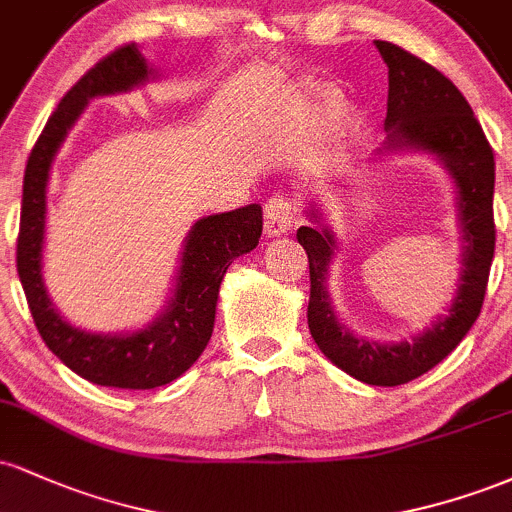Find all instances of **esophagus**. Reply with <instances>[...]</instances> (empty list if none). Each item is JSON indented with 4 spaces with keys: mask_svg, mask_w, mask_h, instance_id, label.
Here are the masks:
<instances>
[{
    "mask_svg": "<svg viewBox=\"0 0 512 512\" xmlns=\"http://www.w3.org/2000/svg\"><path fill=\"white\" fill-rule=\"evenodd\" d=\"M293 202L289 197H272L264 204V233L269 238H279L293 228Z\"/></svg>",
    "mask_w": 512,
    "mask_h": 512,
    "instance_id": "esophagus-1",
    "label": "esophagus"
}]
</instances>
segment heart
Segmentation results:
<instances>
[{
  "instance_id": "b5f03b06",
  "label": "heart",
  "mask_w": 512,
  "mask_h": 512,
  "mask_svg": "<svg viewBox=\"0 0 512 512\" xmlns=\"http://www.w3.org/2000/svg\"><path fill=\"white\" fill-rule=\"evenodd\" d=\"M339 117H342L344 122H356V117H358V113L354 108H344L342 113H339Z\"/></svg>"
}]
</instances>
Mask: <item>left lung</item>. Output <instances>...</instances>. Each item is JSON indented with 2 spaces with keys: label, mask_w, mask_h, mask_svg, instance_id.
Returning a JSON list of instances; mask_svg holds the SVG:
<instances>
[{
  "label": "left lung",
  "mask_w": 512,
  "mask_h": 512,
  "mask_svg": "<svg viewBox=\"0 0 512 512\" xmlns=\"http://www.w3.org/2000/svg\"><path fill=\"white\" fill-rule=\"evenodd\" d=\"M387 64V142L378 156L395 151H426L450 173L457 190L462 231V269L448 315L438 317L409 342L380 344L358 337L334 315L327 279L337 238L313 209L315 226H301L296 238L310 262L308 327L315 344L337 368L366 385L395 387L438 366L462 342L481 313L489 284L496 223L493 182L496 161L484 129L448 76L387 40H375Z\"/></svg>",
  "instance_id": "1"
}]
</instances>
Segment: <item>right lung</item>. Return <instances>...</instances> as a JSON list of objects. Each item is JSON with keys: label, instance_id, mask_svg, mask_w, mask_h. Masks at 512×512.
<instances>
[{"label": "right lung", "instance_id": "obj_1", "mask_svg": "<svg viewBox=\"0 0 512 512\" xmlns=\"http://www.w3.org/2000/svg\"><path fill=\"white\" fill-rule=\"evenodd\" d=\"M149 79H154V72L137 45L129 43L103 57L69 88L28 156L16 245L21 286L48 349L88 383L122 390H151L173 383L202 356L214 332L223 274L236 257L255 250L262 236L260 204L199 219L182 245L173 296L163 313L144 330L129 334L84 332L57 313L43 281L52 161L91 98L127 93Z\"/></svg>", "mask_w": 512, "mask_h": 512}]
</instances>
